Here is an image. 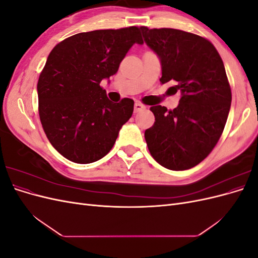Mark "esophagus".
<instances>
[{
  "instance_id": "34e87169",
  "label": "esophagus",
  "mask_w": 258,
  "mask_h": 258,
  "mask_svg": "<svg viewBox=\"0 0 258 258\" xmlns=\"http://www.w3.org/2000/svg\"><path fill=\"white\" fill-rule=\"evenodd\" d=\"M143 108H145V105H143L142 103H140V102H137L135 104V113H138L140 111H142Z\"/></svg>"
}]
</instances>
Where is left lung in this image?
<instances>
[{
	"label": "left lung",
	"mask_w": 258,
	"mask_h": 258,
	"mask_svg": "<svg viewBox=\"0 0 258 258\" xmlns=\"http://www.w3.org/2000/svg\"><path fill=\"white\" fill-rule=\"evenodd\" d=\"M144 42L160 59V82L181 93L176 108L155 105L145 141L153 158L169 170L197 166L221 138L230 110L231 90L223 60L212 43L176 29L140 28Z\"/></svg>",
	"instance_id": "left-lung-1"
}]
</instances>
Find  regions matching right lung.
<instances>
[{"mask_svg": "<svg viewBox=\"0 0 258 258\" xmlns=\"http://www.w3.org/2000/svg\"><path fill=\"white\" fill-rule=\"evenodd\" d=\"M135 44H143L140 29L129 27L75 34L50 51L37 83L38 113L49 142L67 159L91 163L112 150L135 102L113 103L100 83L117 73Z\"/></svg>", "mask_w": 258, "mask_h": 258, "instance_id": "obj_1", "label": "right lung"}]
</instances>
